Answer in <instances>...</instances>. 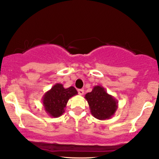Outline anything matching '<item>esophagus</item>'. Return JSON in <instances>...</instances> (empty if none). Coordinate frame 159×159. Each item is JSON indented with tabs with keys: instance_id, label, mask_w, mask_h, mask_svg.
<instances>
[{
	"instance_id": "obj_1",
	"label": "esophagus",
	"mask_w": 159,
	"mask_h": 159,
	"mask_svg": "<svg viewBox=\"0 0 159 159\" xmlns=\"http://www.w3.org/2000/svg\"><path fill=\"white\" fill-rule=\"evenodd\" d=\"M78 94L83 95L84 93V90L82 89H78Z\"/></svg>"
}]
</instances>
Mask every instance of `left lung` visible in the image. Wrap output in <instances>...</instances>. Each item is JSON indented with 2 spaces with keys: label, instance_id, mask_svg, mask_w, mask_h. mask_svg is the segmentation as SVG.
Wrapping results in <instances>:
<instances>
[{
  "label": "left lung",
  "instance_id": "obj_1",
  "mask_svg": "<svg viewBox=\"0 0 159 159\" xmlns=\"http://www.w3.org/2000/svg\"><path fill=\"white\" fill-rule=\"evenodd\" d=\"M91 113L99 120L110 118L117 109V102L102 86H97L91 92L86 94Z\"/></svg>",
  "mask_w": 159,
  "mask_h": 159
}]
</instances>
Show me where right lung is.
Here are the masks:
<instances>
[{"mask_svg": "<svg viewBox=\"0 0 159 159\" xmlns=\"http://www.w3.org/2000/svg\"><path fill=\"white\" fill-rule=\"evenodd\" d=\"M77 93L73 86L65 89L62 84H57L44 95L43 103L46 111L51 116L59 117L64 113L68 99Z\"/></svg>", "mask_w": 159, "mask_h": 159, "instance_id": "obj_1", "label": "right lung"}]
</instances>
